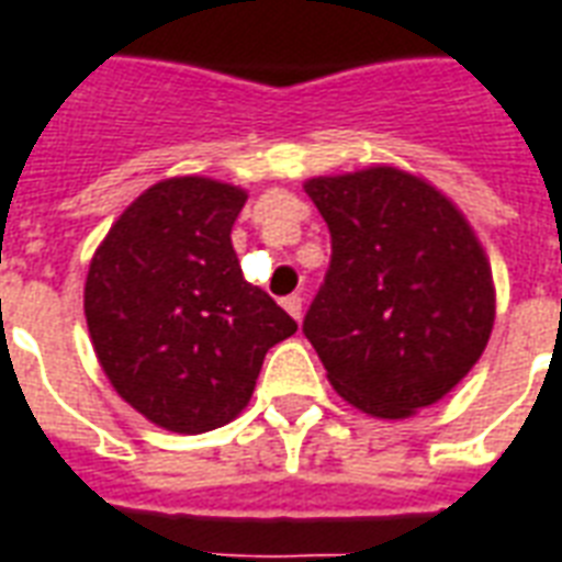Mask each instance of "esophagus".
I'll return each instance as SVG.
<instances>
[{
  "instance_id": "1",
  "label": "esophagus",
  "mask_w": 562,
  "mask_h": 562,
  "mask_svg": "<svg viewBox=\"0 0 562 562\" xmlns=\"http://www.w3.org/2000/svg\"><path fill=\"white\" fill-rule=\"evenodd\" d=\"M282 306H285V313L292 315V318H297V322H301V315H303L301 294H289V297H282Z\"/></svg>"
}]
</instances>
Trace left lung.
<instances>
[{
    "instance_id": "obj_1",
    "label": "left lung",
    "mask_w": 562,
    "mask_h": 562,
    "mask_svg": "<svg viewBox=\"0 0 562 562\" xmlns=\"http://www.w3.org/2000/svg\"><path fill=\"white\" fill-rule=\"evenodd\" d=\"M330 265L303 318L345 402L402 419L450 393L485 351L492 268L450 199L390 166L313 178Z\"/></svg>"
}]
</instances>
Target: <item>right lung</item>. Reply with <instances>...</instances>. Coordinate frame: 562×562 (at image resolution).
Returning a JSON list of instances; mask_svg holds the SVG:
<instances>
[{
    "instance_id": "right-lung-1",
    "label": "right lung",
    "mask_w": 562,
    "mask_h": 562,
    "mask_svg": "<svg viewBox=\"0 0 562 562\" xmlns=\"http://www.w3.org/2000/svg\"><path fill=\"white\" fill-rule=\"evenodd\" d=\"M247 193L211 178L145 190L91 259L86 322L115 393L178 435L247 408L268 348L297 322L244 280L232 226Z\"/></svg>"
}]
</instances>
